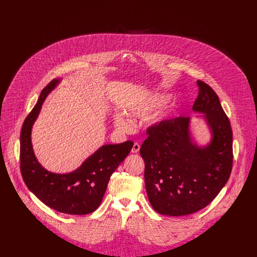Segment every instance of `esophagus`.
<instances>
[{"mask_svg": "<svg viewBox=\"0 0 257 257\" xmlns=\"http://www.w3.org/2000/svg\"><path fill=\"white\" fill-rule=\"evenodd\" d=\"M139 150H140V145H139V143H137V142H135L134 144H133V148H132V153L133 154H137L138 152H139Z\"/></svg>", "mask_w": 257, "mask_h": 257, "instance_id": "34e87169", "label": "esophagus"}]
</instances>
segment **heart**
Listing matches in <instances>:
<instances>
[{
  "label": "heart",
  "instance_id": "1",
  "mask_svg": "<svg viewBox=\"0 0 257 257\" xmlns=\"http://www.w3.org/2000/svg\"><path fill=\"white\" fill-rule=\"evenodd\" d=\"M162 101H163V99H161V98H154V99H151L148 101H143L140 104L134 106L131 109V113L135 116H145V115H148L155 106L160 104ZM115 124L118 128L123 129V130L129 128V126H130L128 120L124 116H121V115H118L115 117Z\"/></svg>",
  "mask_w": 257,
  "mask_h": 257
}]
</instances>
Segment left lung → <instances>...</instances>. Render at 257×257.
Listing matches in <instances>:
<instances>
[{
	"label": "left lung",
	"mask_w": 257,
	"mask_h": 257,
	"mask_svg": "<svg viewBox=\"0 0 257 257\" xmlns=\"http://www.w3.org/2000/svg\"><path fill=\"white\" fill-rule=\"evenodd\" d=\"M193 109L205 114L212 140L204 149L192 143L189 118L161 121L146 129L140 149L145 188L154 209L181 216L207 206L228 182L233 167V133L213 89L197 80Z\"/></svg>",
	"instance_id": "8db88e82"
}]
</instances>
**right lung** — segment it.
<instances>
[{
    "label": "right lung",
    "instance_id": "add662e5",
    "mask_svg": "<svg viewBox=\"0 0 257 257\" xmlns=\"http://www.w3.org/2000/svg\"><path fill=\"white\" fill-rule=\"evenodd\" d=\"M57 83V79L52 80L42 90L38 102L24 120L20 133V171L27 188L47 206L68 214H87L99 206L109 178L129 155L133 142L103 145L79 169L69 174L45 170L33 154L30 133L43 102Z\"/></svg>",
    "mask_w": 257,
    "mask_h": 257
}]
</instances>
